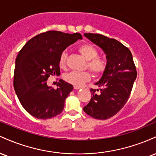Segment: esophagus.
Instances as JSON below:
<instances>
[{"label": "esophagus", "mask_w": 156, "mask_h": 156, "mask_svg": "<svg viewBox=\"0 0 156 156\" xmlns=\"http://www.w3.org/2000/svg\"><path fill=\"white\" fill-rule=\"evenodd\" d=\"M81 87H76V86H74V89H80Z\"/></svg>", "instance_id": "esophagus-1"}]
</instances>
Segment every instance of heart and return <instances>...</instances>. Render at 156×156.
Masks as SVG:
<instances>
[{"mask_svg": "<svg viewBox=\"0 0 156 156\" xmlns=\"http://www.w3.org/2000/svg\"><path fill=\"white\" fill-rule=\"evenodd\" d=\"M78 51L87 60V67L93 73L94 76H100L105 72L106 69V61L102 57L98 56V51L95 47L90 44H83L78 47ZM67 54L66 51L61 53L58 58V64L61 67H64L66 65ZM64 79L68 83L81 87L84 83L91 79V75L89 72H77L72 71L65 74Z\"/></svg>", "mask_w": 156, "mask_h": 156, "instance_id": "heart-1", "label": "heart"}]
</instances>
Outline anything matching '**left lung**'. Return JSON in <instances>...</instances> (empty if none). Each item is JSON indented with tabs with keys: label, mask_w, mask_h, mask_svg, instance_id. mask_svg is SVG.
<instances>
[{
	"label": "left lung",
	"mask_w": 156,
	"mask_h": 156,
	"mask_svg": "<svg viewBox=\"0 0 156 156\" xmlns=\"http://www.w3.org/2000/svg\"><path fill=\"white\" fill-rule=\"evenodd\" d=\"M84 36L105 52L107 66L101 79L94 83L101 88V94H97L96 89H91L92 98L83 109L94 119H109L117 114L128 101L136 78L132 53L114 39L98 34L86 33Z\"/></svg>",
	"instance_id": "8db88e82"
}]
</instances>
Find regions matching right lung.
<instances>
[{"label": "right lung", "mask_w": 156, "mask_h": 156, "mask_svg": "<svg viewBox=\"0 0 156 156\" xmlns=\"http://www.w3.org/2000/svg\"><path fill=\"white\" fill-rule=\"evenodd\" d=\"M81 34L49 31L35 36L19 52L15 61L14 88L21 105L37 119H47L62 113L73 87L60 79L54 89L47 84L50 76L60 75L58 58Z\"/></svg>", "instance_id": "add662e5"}]
</instances>
